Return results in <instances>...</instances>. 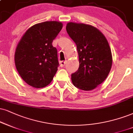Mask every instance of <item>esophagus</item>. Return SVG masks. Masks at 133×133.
<instances>
[{
    "label": "esophagus",
    "instance_id": "1",
    "mask_svg": "<svg viewBox=\"0 0 133 133\" xmlns=\"http://www.w3.org/2000/svg\"><path fill=\"white\" fill-rule=\"evenodd\" d=\"M66 62V61H60V66L61 67H63L64 66H65Z\"/></svg>",
    "mask_w": 133,
    "mask_h": 133
}]
</instances>
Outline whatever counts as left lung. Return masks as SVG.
I'll use <instances>...</instances> for the list:
<instances>
[{"instance_id": "obj_1", "label": "left lung", "mask_w": 133, "mask_h": 133, "mask_svg": "<svg viewBox=\"0 0 133 133\" xmlns=\"http://www.w3.org/2000/svg\"><path fill=\"white\" fill-rule=\"evenodd\" d=\"M66 31L76 45L79 66L71 75L74 86L83 91H91L103 83L112 65L109 42L101 31L93 26L70 22Z\"/></svg>"}]
</instances>
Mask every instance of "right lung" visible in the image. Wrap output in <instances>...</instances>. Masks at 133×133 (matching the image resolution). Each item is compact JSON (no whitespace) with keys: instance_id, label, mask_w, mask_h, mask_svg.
Instances as JSON below:
<instances>
[{"instance_id":"add662e5","label":"right lung","mask_w":133,"mask_h":133,"mask_svg":"<svg viewBox=\"0 0 133 133\" xmlns=\"http://www.w3.org/2000/svg\"><path fill=\"white\" fill-rule=\"evenodd\" d=\"M63 27L60 21H45L32 26L23 34L15 53L16 68L23 79L35 88L51 83L59 65L54 39Z\"/></svg>"}]
</instances>
